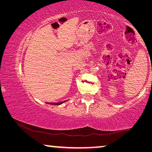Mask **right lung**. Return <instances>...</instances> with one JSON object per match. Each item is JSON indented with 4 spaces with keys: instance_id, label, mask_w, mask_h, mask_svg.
<instances>
[{
    "instance_id": "add662e5",
    "label": "right lung",
    "mask_w": 152,
    "mask_h": 152,
    "mask_svg": "<svg viewBox=\"0 0 152 152\" xmlns=\"http://www.w3.org/2000/svg\"><path fill=\"white\" fill-rule=\"evenodd\" d=\"M65 101H64V102H48L49 104H55V105H60V104H62L63 102H64Z\"/></svg>"
}]
</instances>
